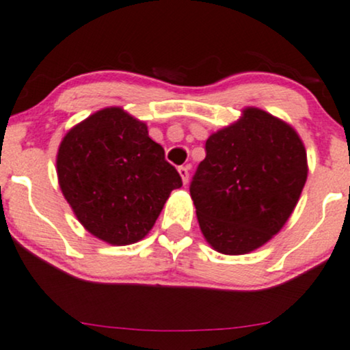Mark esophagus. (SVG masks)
Returning a JSON list of instances; mask_svg holds the SVG:
<instances>
[{"label":"esophagus","instance_id":"1","mask_svg":"<svg viewBox=\"0 0 350 350\" xmlns=\"http://www.w3.org/2000/svg\"><path fill=\"white\" fill-rule=\"evenodd\" d=\"M178 171H179L180 178H183V183L187 184V180H189V167L187 166H179Z\"/></svg>","mask_w":350,"mask_h":350}]
</instances>
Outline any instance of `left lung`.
I'll return each mask as SVG.
<instances>
[{"label":"left lung","mask_w":350,"mask_h":350,"mask_svg":"<svg viewBox=\"0 0 350 350\" xmlns=\"http://www.w3.org/2000/svg\"><path fill=\"white\" fill-rule=\"evenodd\" d=\"M190 197L206 242L244 255L281 231L307 180V153L293 127L258 108L208 137Z\"/></svg>","instance_id":"1"}]
</instances>
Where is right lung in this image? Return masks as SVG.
I'll use <instances>...</instances> for the list:
<instances>
[{
	"label": "right lung",
	"instance_id": "1",
	"mask_svg": "<svg viewBox=\"0 0 350 350\" xmlns=\"http://www.w3.org/2000/svg\"><path fill=\"white\" fill-rule=\"evenodd\" d=\"M57 180L77 219L95 237L129 245L147 236L179 172L148 137L147 124L122 108H105L64 135Z\"/></svg>",
	"mask_w": 350,
	"mask_h": 350
}]
</instances>
